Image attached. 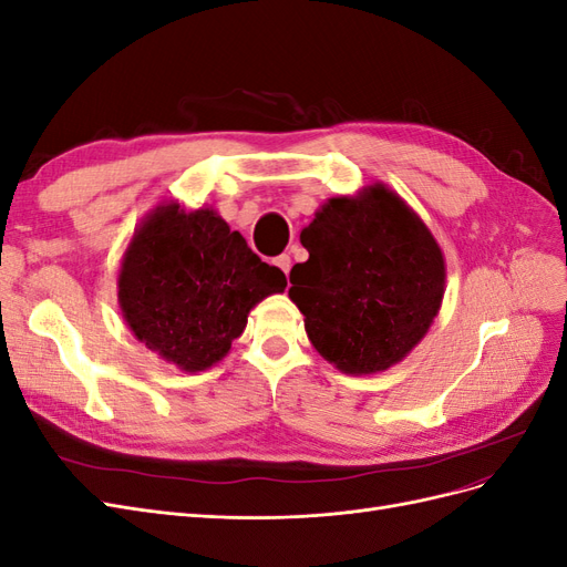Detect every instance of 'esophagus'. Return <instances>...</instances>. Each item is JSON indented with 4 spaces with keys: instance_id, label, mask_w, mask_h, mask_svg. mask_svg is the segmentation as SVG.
I'll return each mask as SVG.
<instances>
[{
    "instance_id": "34e87169",
    "label": "esophagus",
    "mask_w": 567,
    "mask_h": 567,
    "mask_svg": "<svg viewBox=\"0 0 567 567\" xmlns=\"http://www.w3.org/2000/svg\"><path fill=\"white\" fill-rule=\"evenodd\" d=\"M274 265H277L284 274H288V271H290V265H293V262H290V255H286V252H284V255H279V257H277V260H274Z\"/></svg>"
}]
</instances>
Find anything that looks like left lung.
<instances>
[{
    "label": "left lung",
    "mask_w": 567,
    "mask_h": 567,
    "mask_svg": "<svg viewBox=\"0 0 567 567\" xmlns=\"http://www.w3.org/2000/svg\"><path fill=\"white\" fill-rule=\"evenodd\" d=\"M300 244L310 260L290 269L288 296L317 352L352 375L402 362L444 296V255L423 219L371 184L323 203Z\"/></svg>",
    "instance_id": "8db88e82"
}]
</instances>
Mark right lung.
<instances>
[{
	"instance_id": "1",
	"label": "right lung",
	"mask_w": 567,
	"mask_h": 567,
	"mask_svg": "<svg viewBox=\"0 0 567 567\" xmlns=\"http://www.w3.org/2000/svg\"><path fill=\"white\" fill-rule=\"evenodd\" d=\"M286 288L213 208L163 203L136 227L117 274V302L136 340L165 362L210 369L244 333L248 312Z\"/></svg>"
}]
</instances>
